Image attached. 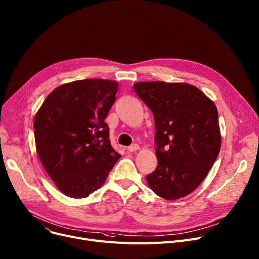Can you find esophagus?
Wrapping results in <instances>:
<instances>
[{"label":"esophagus","instance_id":"34e87169","mask_svg":"<svg viewBox=\"0 0 259 259\" xmlns=\"http://www.w3.org/2000/svg\"><path fill=\"white\" fill-rule=\"evenodd\" d=\"M127 150H128L129 152H135V151H137V150H140V146L134 144V145H131L130 147H128Z\"/></svg>","mask_w":259,"mask_h":259}]
</instances>
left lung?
I'll return each mask as SVG.
<instances>
[{
	"label": "left lung",
	"mask_w": 259,
	"mask_h": 259,
	"mask_svg": "<svg viewBox=\"0 0 259 259\" xmlns=\"http://www.w3.org/2000/svg\"><path fill=\"white\" fill-rule=\"evenodd\" d=\"M133 88L151 109L156 129L158 164L147 183L165 200L183 198L202 183L219 155L218 109L192 84L151 81Z\"/></svg>",
	"instance_id": "1"
}]
</instances>
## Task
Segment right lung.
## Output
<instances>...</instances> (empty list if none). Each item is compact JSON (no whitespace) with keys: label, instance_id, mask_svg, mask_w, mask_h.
<instances>
[{"label":"right lung","instance_id":"1","mask_svg":"<svg viewBox=\"0 0 259 259\" xmlns=\"http://www.w3.org/2000/svg\"><path fill=\"white\" fill-rule=\"evenodd\" d=\"M117 89L116 81L104 79L64 83L46 98L34 117L40 162L67 197H89L104 184L120 157L104 122Z\"/></svg>","mask_w":259,"mask_h":259}]
</instances>
